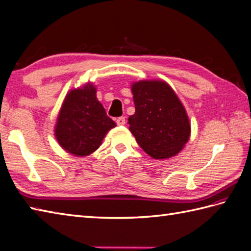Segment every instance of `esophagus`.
<instances>
[{
  "label": "esophagus",
  "instance_id": "esophagus-1",
  "mask_svg": "<svg viewBox=\"0 0 251 251\" xmlns=\"http://www.w3.org/2000/svg\"><path fill=\"white\" fill-rule=\"evenodd\" d=\"M116 124H117V125H125V124H126L125 117H124V116L117 117V119H116Z\"/></svg>",
  "mask_w": 251,
  "mask_h": 251
}]
</instances>
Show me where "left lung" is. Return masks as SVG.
<instances>
[{
	"label": "left lung",
	"mask_w": 251,
	"mask_h": 251,
	"mask_svg": "<svg viewBox=\"0 0 251 251\" xmlns=\"http://www.w3.org/2000/svg\"><path fill=\"white\" fill-rule=\"evenodd\" d=\"M136 112L128 119L129 130L142 150L154 159L176 156L191 136L184 105L169 85L159 79L131 84Z\"/></svg>",
	"instance_id": "1"
}]
</instances>
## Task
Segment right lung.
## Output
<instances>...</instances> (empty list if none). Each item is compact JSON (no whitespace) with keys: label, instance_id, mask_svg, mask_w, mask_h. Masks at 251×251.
Returning <instances> with one entry per match:
<instances>
[{"label":"right lung","instance_id":"right-lung-1","mask_svg":"<svg viewBox=\"0 0 251 251\" xmlns=\"http://www.w3.org/2000/svg\"><path fill=\"white\" fill-rule=\"evenodd\" d=\"M92 83L71 89L58 113L54 134L59 146L74 156L83 157L95 152L108 131L116 126L97 99Z\"/></svg>","mask_w":251,"mask_h":251}]
</instances>
